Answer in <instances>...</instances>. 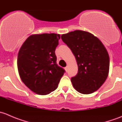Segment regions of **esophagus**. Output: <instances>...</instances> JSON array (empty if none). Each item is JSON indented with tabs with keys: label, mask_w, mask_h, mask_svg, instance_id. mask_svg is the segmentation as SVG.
Here are the masks:
<instances>
[{
	"label": "esophagus",
	"mask_w": 122,
	"mask_h": 122,
	"mask_svg": "<svg viewBox=\"0 0 122 122\" xmlns=\"http://www.w3.org/2000/svg\"><path fill=\"white\" fill-rule=\"evenodd\" d=\"M67 68H68V67H67V66H66V67H65V69L66 70V71H67Z\"/></svg>",
	"instance_id": "34e87169"
}]
</instances>
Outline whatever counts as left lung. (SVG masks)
<instances>
[{
    "label": "left lung",
    "mask_w": 122,
    "mask_h": 122,
    "mask_svg": "<svg viewBox=\"0 0 122 122\" xmlns=\"http://www.w3.org/2000/svg\"><path fill=\"white\" fill-rule=\"evenodd\" d=\"M70 49L78 66L71 78L74 88L82 94L92 93L104 83L109 70V56L101 41L92 34L75 30L61 36Z\"/></svg>",
    "instance_id": "8db88e82"
}]
</instances>
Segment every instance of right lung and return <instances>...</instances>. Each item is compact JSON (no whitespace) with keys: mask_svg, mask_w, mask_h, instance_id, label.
Listing matches in <instances>:
<instances>
[{"mask_svg":"<svg viewBox=\"0 0 122 122\" xmlns=\"http://www.w3.org/2000/svg\"><path fill=\"white\" fill-rule=\"evenodd\" d=\"M59 34L43 33L29 36L17 56V69L22 81L38 95H46L57 89L65 70L56 63L55 50Z\"/></svg>","mask_w":122,"mask_h":122,"instance_id":"1","label":"right lung"}]
</instances>
